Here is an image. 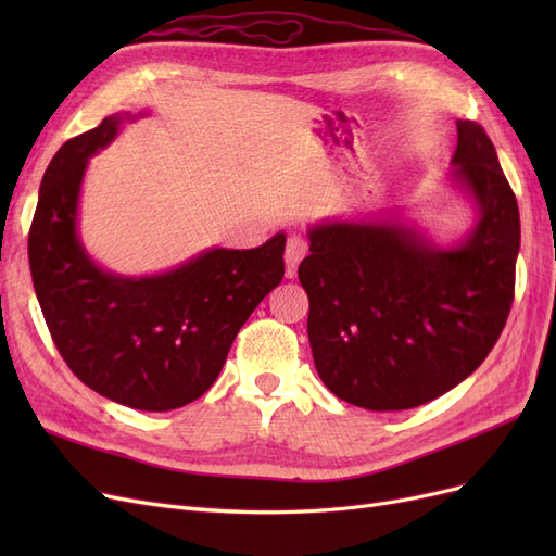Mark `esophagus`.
I'll return each instance as SVG.
<instances>
[{
  "mask_svg": "<svg viewBox=\"0 0 556 556\" xmlns=\"http://www.w3.org/2000/svg\"><path fill=\"white\" fill-rule=\"evenodd\" d=\"M308 255V243L301 237H290L288 245H285V266H288V278L296 274V266Z\"/></svg>",
  "mask_w": 556,
  "mask_h": 556,
  "instance_id": "esophagus-1",
  "label": "esophagus"
}]
</instances>
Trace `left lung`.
Wrapping results in <instances>:
<instances>
[{
  "label": "left lung",
  "instance_id": "left-lung-1",
  "mask_svg": "<svg viewBox=\"0 0 556 556\" xmlns=\"http://www.w3.org/2000/svg\"><path fill=\"white\" fill-rule=\"evenodd\" d=\"M450 182L473 204L466 237L439 248L399 220L308 229L299 264L315 368L339 399L408 410L450 392L490 355L515 296L519 208L494 143L457 121Z\"/></svg>",
  "mask_w": 556,
  "mask_h": 556
}]
</instances>
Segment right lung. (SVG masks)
<instances>
[{
    "label": "right lung",
    "mask_w": 556,
    "mask_h": 556,
    "mask_svg": "<svg viewBox=\"0 0 556 556\" xmlns=\"http://www.w3.org/2000/svg\"><path fill=\"white\" fill-rule=\"evenodd\" d=\"M134 117L109 115L58 150L41 178L27 250L66 366L97 394L164 413L199 399L220 376L239 329L285 276V233L250 250L211 248L155 276H117L94 264L78 237L83 176Z\"/></svg>",
    "instance_id": "obj_1"
}]
</instances>
